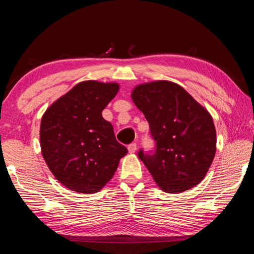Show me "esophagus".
Masks as SVG:
<instances>
[{"label": "esophagus", "mask_w": 254, "mask_h": 254, "mask_svg": "<svg viewBox=\"0 0 254 254\" xmlns=\"http://www.w3.org/2000/svg\"><path fill=\"white\" fill-rule=\"evenodd\" d=\"M127 150L130 153H134L136 151V143H131L127 145Z\"/></svg>", "instance_id": "obj_1"}]
</instances>
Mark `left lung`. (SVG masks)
I'll return each instance as SVG.
<instances>
[{"label": "left lung", "instance_id": "left-lung-1", "mask_svg": "<svg viewBox=\"0 0 254 254\" xmlns=\"http://www.w3.org/2000/svg\"><path fill=\"white\" fill-rule=\"evenodd\" d=\"M131 97L156 141L153 154L140 150L137 156L159 188L183 192L198 185L216 152V130L208 111L169 80L137 85Z\"/></svg>", "mask_w": 254, "mask_h": 254}]
</instances>
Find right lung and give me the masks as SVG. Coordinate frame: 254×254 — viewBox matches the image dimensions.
<instances>
[{"mask_svg":"<svg viewBox=\"0 0 254 254\" xmlns=\"http://www.w3.org/2000/svg\"><path fill=\"white\" fill-rule=\"evenodd\" d=\"M119 89L118 83L81 81L42 115V157L56 179L70 190L100 191L127 153L115 139L112 124L102 117Z\"/></svg>","mask_w":254,"mask_h":254,"instance_id":"right-lung-1","label":"right lung"}]
</instances>
